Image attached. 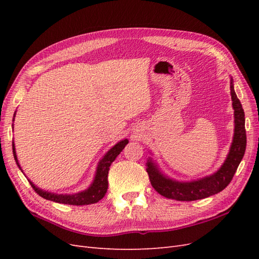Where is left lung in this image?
Wrapping results in <instances>:
<instances>
[{"instance_id": "left-lung-1", "label": "left lung", "mask_w": 259, "mask_h": 259, "mask_svg": "<svg viewBox=\"0 0 259 259\" xmlns=\"http://www.w3.org/2000/svg\"><path fill=\"white\" fill-rule=\"evenodd\" d=\"M230 94L234 110V133L232 143L223 165L214 174L191 182H179L163 174L151 158L147 161V173L154 189L163 197L177 201H195L223 191L236 174L246 148L244 110L234 92L233 80H230ZM151 153V152H150Z\"/></svg>"}]
</instances>
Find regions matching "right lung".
<instances>
[{
  "instance_id": "obj_1",
  "label": "right lung",
  "mask_w": 259,
  "mask_h": 259,
  "mask_svg": "<svg viewBox=\"0 0 259 259\" xmlns=\"http://www.w3.org/2000/svg\"><path fill=\"white\" fill-rule=\"evenodd\" d=\"M15 115H16V111L14 113L13 121H15ZM13 128H14V125H13ZM127 144H128V140L123 139L121 142L115 144L111 149H109V151L103 156V159L98 162L93 183L90 185L88 189H85L83 191L72 193V194H58V193H54V192L40 189V188L36 187L30 179H28V182L30 183L31 186H32L35 192L40 195V197L46 200L62 203V204H69V205H89V204H93V203H97L99 200H101L105 197V194L107 192L108 173H109V169H110V165ZM13 153H14V159L16 161L19 169L23 173V170L20 167L18 159H17L14 142H13Z\"/></svg>"
}]
</instances>
